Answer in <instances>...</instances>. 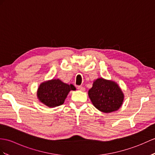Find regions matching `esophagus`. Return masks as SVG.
Returning a JSON list of instances; mask_svg holds the SVG:
<instances>
[{
    "label": "esophagus",
    "instance_id": "34e87169",
    "mask_svg": "<svg viewBox=\"0 0 155 155\" xmlns=\"http://www.w3.org/2000/svg\"><path fill=\"white\" fill-rule=\"evenodd\" d=\"M77 89L78 90V91H84L85 88L84 87H82V86H77Z\"/></svg>",
    "mask_w": 155,
    "mask_h": 155
}]
</instances>
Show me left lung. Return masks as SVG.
<instances>
[{"label": "left lung", "instance_id": "1", "mask_svg": "<svg viewBox=\"0 0 155 155\" xmlns=\"http://www.w3.org/2000/svg\"><path fill=\"white\" fill-rule=\"evenodd\" d=\"M88 96L95 107L104 113L117 111L124 102V94L118 84L102 78L96 79L88 91Z\"/></svg>", "mask_w": 155, "mask_h": 155}]
</instances>
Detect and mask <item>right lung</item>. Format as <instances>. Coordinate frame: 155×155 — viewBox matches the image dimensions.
Returning <instances> with one entry per match:
<instances>
[{
    "mask_svg": "<svg viewBox=\"0 0 155 155\" xmlns=\"http://www.w3.org/2000/svg\"><path fill=\"white\" fill-rule=\"evenodd\" d=\"M76 89L73 84L64 83L59 79H52L39 85L37 96L39 101L49 107L62 105L71 91Z\"/></svg>",
    "mask_w": 155,
    "mask_h": 155,
    "instance_id": "1",
    "label": "right lung"
}]
</instances>
